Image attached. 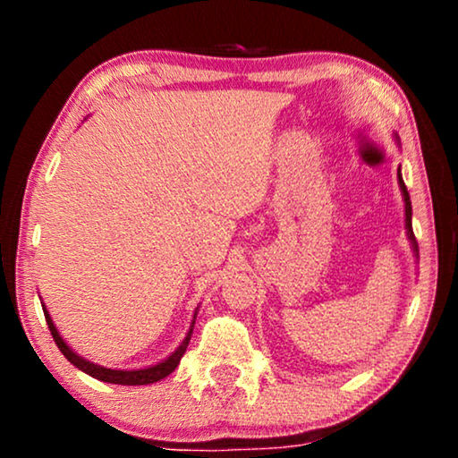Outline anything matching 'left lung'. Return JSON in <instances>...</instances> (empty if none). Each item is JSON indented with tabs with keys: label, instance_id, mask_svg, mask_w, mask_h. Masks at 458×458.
<instances>
[{
	"label": "left lung",
	"instance_id": "1",
	"mask_svg": "<svg viewBox=\"0 0 458 458\" xmlns=\"http://www.w3.org/2000/svg\"><path fill=\"white\" fill-rule=\"evenodd\" d=\"M398 140V137H396ZM398 185H400V191H403V199H404V227H406V235H409L411 240V246H412V252H415V256L419 259V246H417V240H415V233H412V206H411V196L409 191H406V185L403 181V174H400V168H398Z\"/></svg>",
	"mask_w": 458,
	"mask_h": 458
}]
</instances>
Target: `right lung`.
Here are the masks:
<instances>
[{
  "label": "right lung",
  "mask_w": 458,
  "mask_h": 458,
  "mask_svg": "<svg viewBox=\"0 0 458 458\" xmlns=\"http://www.w3.org/2000/svg\"><path fill=\"white\" fill-rule=\"evenodd\" d=\"M43 306V315H46V321H47V327L52 331L54 335V342L55 346L60 348V352L66 356L68 360L72 362L74 367L81 369V371L91 375V377H96L99 381H106V384H118V386H148V384H156V381L165 379L166 375H171L174 369H177L181 356L185 354L187 346H190V340H191V334H193V325H196V317H198V309L193 312V318H191V325H190V331H187L183 342L179 344V348L174 350L171 356H166L165 360H160L158 365H149V367H143V369H108V367H102V365H96V362L83 359V356H79L74 350L68 346V344L62 340L60 331L55 329V325L52 321V317H49V312L46 309V304Z\"/></svg>",
  "instance_id": "add662e5"
}]
</instances>
